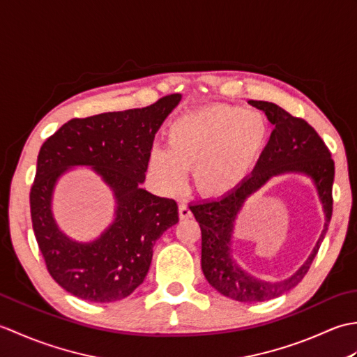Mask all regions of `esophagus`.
<instances>
[{
	"label": "esophagus",
	"mask_w": 357,
	"mask_h": 357,
	"mask_svg": "<svg viewBox=\"0 0 357 357\" xmlns=\"http://www.w3.org/2000/svg\"><path fill=\"white\" fill-rule=\"evenodd\" d=\"M193 215H192V210H190V207L187 206V204H179V218L181 219H188V218H192Z\"/></svg>",
	"instance_id": "1"
}]
</instances>
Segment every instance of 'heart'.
Returning <instances> with one entry per match:
<instances>
[{
	"label": "heart",
	"instance_id": "1",
	"mask_svg": "<svg viewBox=\"0 0 357 357\" xmlns=\"http://www.w3.org/2000/svg\"><path fill=\"white\" fill-rule=\"evenodd\" d=\"M267 135L261 113L236 105H211L174 119L169 146L151 147L149 170L167 192L185 184L195 167V184L208 198H222L244 183Z\"/></svg>",
	"mask_w": 357,
	"mask_h": 357
}]
</instances>
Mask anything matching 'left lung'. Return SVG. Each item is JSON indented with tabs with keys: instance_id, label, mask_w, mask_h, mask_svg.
<instances>
[{
	"instance_id": "left-lung-1",
	"label": "left lung",
	"mask_w": 357,
	"mask_h": 357,
	"mask_svg": "<svg viewBox=\"0 0 357 357\" xmlns=\"http://www.w3.org/2000/svg\"><path fill=\"white\" fill-rule=\"evenodd\" d=\"M248 104L265 112L275 127L255 170L230 195L196 202L190 210L201 227V265L208 284L233 301L264 302L291 290L307 275L328 230L333 213L335 162L325 142L307 121L291 116L282 107L268 101H248ZM285 172H299L312 179L323 204L326 224L312 255L296 273L280 281H264L245 272L234 259L231 238L245 201L273 176Z\"/></svg>"
}]
</instances>
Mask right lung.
<instances>
[{
  "mask_svg": "<svg viewBox=\"0 0 357 357\" xmlns=\"http://www.w3.org/2000/svg\"><path fill=\"white\" fill-rule=\"evenodd\" d=\"M164 96L142 109L70 119L45 139L30 190L35 238L50 276L75 298L115 302L147 276L155 242L178 224V206L141 188L155 135L181 101ZM73 166H90L116 198L114 222L93 241L72 240L51 211L59 178Z\"/></svg>",
  "mask_w": 357,
  "mask_h": 357,
  "instance_id": "add662e5",
  "label": "right lung"
}]
</instances>
